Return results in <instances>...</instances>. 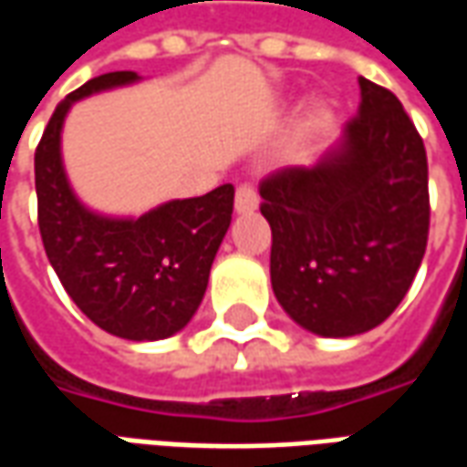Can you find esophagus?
Masks as SVG:
<instances>
[{
  "label": "esophagus",
  "instance_id": "34e87169",
  "mask_svg": "<svg viewBox=\"0 0 467 467\" xmlns=\"http://www.w3.org/2000/svg\"><path fill=\"white\" fill-rule=\"evenodd\" d=\"M257 204H260V197H257V190H254L253 184H240L237 192H234V210L240 214H247L254 213Z\"/></svg>",
  "mask_w": 467,
  "mask_h": 467
}]
</instances>
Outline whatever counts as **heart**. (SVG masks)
<instances>
[{
	"instance_id": "obj_1",
	"label": "heart",
	"mask_w": 467,
	"mask_h": 467,
	"mask_svg": "<svg viewBox=\"0 0 467 467\" xmlns=\"http://www.w3.org/2000/svg\"><path fill=\"white\" fill-rule=\"evenodd\" d=\"M315 122H323V117H325V109H315Z\"/></svg>"
}]
</instances>
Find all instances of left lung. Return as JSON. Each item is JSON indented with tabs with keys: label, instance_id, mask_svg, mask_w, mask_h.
Listing matches in <instances>:
<instances>
[{
	"label": "left lung",
	"instance_id": "8db88e82",
	"mask_svg": "<svg viewBox=\"0 0 467 467\" xmlns=\"http://www.w3.org/2000/svg\"><path fill=\"white\" fill-rule=\"evenodd\" d=\"M360 107L313 167L260 182L270 277L295 323L323 337L368 333L410 290L431 230L428 157L390 89L360 77Z\"/></svg>",
	"mask_w": 467,
	"mask_h": 467
}]
</instances>
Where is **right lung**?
Returning a JSON list of instances; mask_svg holds the SVG:
<instances>
[{"label": "right lung", "instance_id": "right-lung-1", "mask_svg": "<svg viewBox=\"0 0 467 467\" xmlns=\"http://www.w3.org/2000/svg\"><path fill=\"white\" fill-rule=\"evenodd\" d=\"M134 72H107L59 102L35 152L36 220L59 283L82 313L124 340H162L192 320L210 267L233 220L234 187L172 200L137 220L87 210L67 182L59 134L82 97L132 85Z\"/></svg>", "mask_w": 467, "mask_h": 467}]
</instances>
